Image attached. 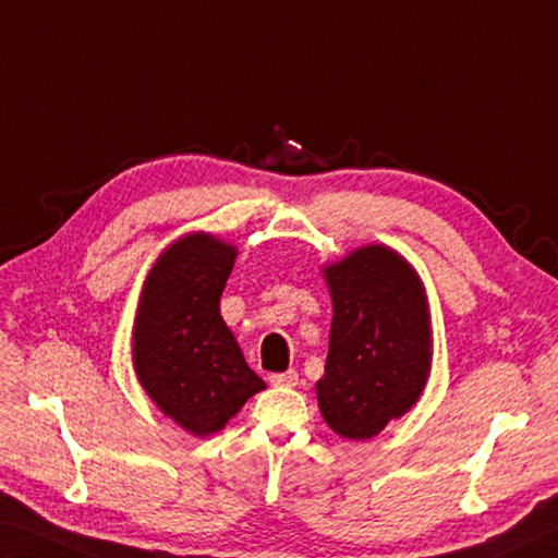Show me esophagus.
Returning a JSON list of instances; mask_svg holds the SVG:
<instances>
[{"instance_id": "obj_1", "label": "esophagus", "mask_w": 558, "mask_h": 558, "mask_svg": "<svg viewBox=\"0 0 558 558\" xmlns=\"http://www.w3.org/2000/svg\"><path fill=\"white\" fill-rule=\"evenodd\" d=\"M298 373H294V369H288V373H276V375H270V385L272 387H294L298 385Z\"/></svg>"}]
</instances>
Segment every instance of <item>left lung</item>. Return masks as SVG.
<instances>
[{"mask_svg":"<svg viewBox=\"0 0 558 558\" xmlns=\"http://www.w3.org/2000/svg\"><path fill=\"white\" fill-rule=\"evenodd\" d=\"M333 319L316 401L345 440H369L416 407L433 365L430 304L421 276L385 244L322 266Z\"/></svg>","mask_w":558,"mask_h":558,"instance_id":"1","label":"left lung"}]
</instances>
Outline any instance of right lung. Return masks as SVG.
Listing matches in <instances>:
<instances>
[{
  "label": "right lung",
  "mask_w": 558,
  "mask_h": 558,
  "mask_svg": "<svg viewBox=\"0 0 558 558\" xmlns=\"http://www.w3.org/2000/svg\"><path fill=\"white\" fill-rule=\"evenodd\" d=\"M236 246L189 232L161 251L140 292L133 369L163 416L195 438L220 433L266 389L220 314Z\"/></svg>",
  "instance_id": "add662e5"
}]
</instances>
